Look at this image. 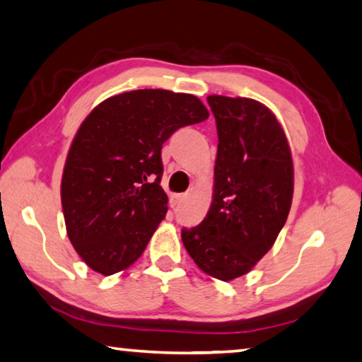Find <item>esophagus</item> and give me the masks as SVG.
Returning <instances> with one entry per match:
<instances>
[{
    "label": "esophagus",
    "mask_w": 362,
    "mask_h": 362,
    "mask_svg": "<svg viewBox=\"0 0 362 362\" xmlns=\"http://www.w3.org/2000/svg\"><path fill=\"white\" fill-rule=\"evenodd\" d=\"M180 202H181V194H171V197H170V205L171 207H177V205H180Z\"/></svg>",
    "instance_id": "1"
}]
</instances>
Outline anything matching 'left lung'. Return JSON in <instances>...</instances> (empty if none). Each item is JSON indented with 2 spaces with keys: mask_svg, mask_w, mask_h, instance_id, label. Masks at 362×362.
I'll return each mask as SVG.
<instances>
[{
  "mask_svg": "<svg viewBox=\"0 0 362 362\" xmlns=\"http://www.w3.org/2000/svg\"><path fill=\"white\" fill-rule=\"evenodd\" d=\"M218 148L214 199L202 223L182 228L194 262L221 281L246 275L274 246L293 200V158L275 115L252 98L210 95Z\"/></svg>",
  "mask_w": 362,
  "mask_h": 362,
  "instance_id": "left-lung-1",
  "label": "left lung"
}]
</instances>
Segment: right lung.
Returning <instances> with one entry per match:
<instances>
[{"label":"right lung","instance_id":"add662e5","mask_svg":"<svg viewBox=\"0 0 362 362\" xmlns=\"http://www.w3.org/2000/svg\"><path fill=\"white\" fill-rule=\"evenodd\" d=\"M209 118L197 97L144 88L92 110L71 144L61 180L66 230L92 270L132 265L166 215L162 147L180 127Z\"/></svg>","mask_w":362,"mask_h":362}]
</instances>
